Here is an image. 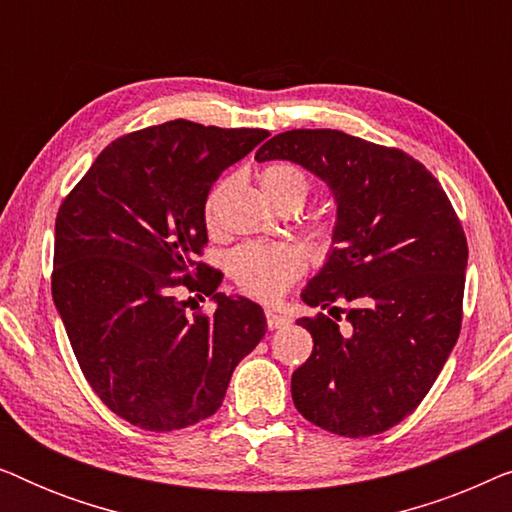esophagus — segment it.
Listing matches in <instances>:
<instances>
[{"mask_svg": "<svg viewBox=\"0 0 512 512\" xmlns=\"http://www.w3.org/2000/svg\"><path fill=\"white\" fill-rule=\"evenodd\" d=\"M265 319H268L270 331H275V328H284L291 321L289 317H286V314L277 312V310H265Z\"/></svg>", "mask_w": 512, "mask_h": 512, "instance_id": "esophagus-1", "label": "esophagus"}]
</instances>
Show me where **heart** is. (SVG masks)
I'll return each mask as SVG.
<instances>
[{
    "mask_svg": "<svg viewBox=\"0 0 512 512\" xmlns=\"http://www.w3.org/2000/svg\"><path fill=\"white\" fill-rule=\"evenodd\" d=\"M261 186L268 198L275 202L289 193L307 195V179L296 165L277 163L261 172ZM216 193L207 202V212L212 214ZM233 277L242 291L261 300H275L289 289L291 282L305 270L303 251L293 244H244L233 254Z\"/></svg>",
    "mask_w": 512,
    "mask_h": 512,
    "instance_id": "b5f03b06",
    "label": "heart"
}]
</instances>
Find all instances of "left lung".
<instances>
[{"label":"left lung","instance_id":"obj_1","mask_svg":"<svg viewBox=\"0 0 512 512\" xmlns=\"http://www.w3.org/2000/svg\"><path fill=\"white\" fill-rule=\"evenodd\" d=\"M256 160L305 167L338 207L331 251L300 293L326 314L298 319L314 347L291 375L293 403L338 436L387 431L422 403L457 345L464 228L422 163L340 130L282 132Z\"/></svg>","mask_w":512,"mask_h":512}]
</instances>
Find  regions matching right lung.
I'll list each match as a JSON object with an SVG mask.
<instances>
[{
	"label": "right lung",
	"mask_w": 512,
	"mask_h": 512,
	"mask_svg": "<svg viewBox=\"0 0 512 512\" xmlns=\"http://www.w3.org/2000/svg\"><path fill=\"white\" fill-rule=\"evenodd\" d=\"M268 130L177 118L104 149L55 219L53 303L102 403L144 431H177L221 408L237 363L268 328L263 307L219 293L198 263L219 174ZM181 285L215 300L188 318Z\"/></svg>",
	"instance_id": "right-lung-1"
}]
</instances>
